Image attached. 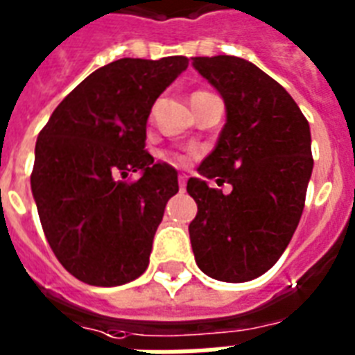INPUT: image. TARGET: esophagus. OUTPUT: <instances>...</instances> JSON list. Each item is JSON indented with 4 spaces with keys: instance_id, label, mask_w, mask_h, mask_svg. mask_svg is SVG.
I'll return each instance as SVG.
<instances>
[{
    "instance_id": "esophagus-1",
    "label": "esophagus",
    "mask_w": 355,
    "mask_h": 355,
    "mask_svg": "<svg viewBox=\"0 0 355 355\" xmlns=\"http://www.w3.org/2000/svg\"><path fill=\"white\" fill-rule=\"evenodd\" d=\"M186 180H188V177L186 175H178V188H180V191H184L186 189Z\"/></svg>"
}]
</instances>
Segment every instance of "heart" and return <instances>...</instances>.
Segmentation results:
<instances>
[{
	"mask_svg": "<svg viewBox=\"0 0 355 355\" xmlns=\"http://www.w3.org/2000/svg\"><path fill=\"white\" fill-rule=\"evenodd\" d=\"M197 94H205V92H197ZM193 96H195V94H193ZM167 158H169L171 162H175V164H180V166L188 162V158H186V156L177 155V153H173V155H167Z\"/></svg>",
	"mask_w": 355,
	"mask_h": 355,
	"instance_id": "obj_1",
	"label": "heart"
}]
</instances>
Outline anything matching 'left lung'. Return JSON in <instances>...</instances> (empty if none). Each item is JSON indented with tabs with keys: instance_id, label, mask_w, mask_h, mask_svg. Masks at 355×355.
<instances>
[{
	"instance_id": "8db88e82",
	"label": "left lung",
	"mask_w": 355,
	"mask_h": 355,
	"mask_svg": "<svg viewBox=\"0 0 355 355\" xmlns=\"http://www.w3.org/2000/svg\"><path fill=\"white\" fill-rule=\"evenodd\" d=\"M195 69L217 88L227 123L216 149L189 178L197 202L189 223L195 261L210 278L248 282L278 261L302 216L313 169L309 123L286 88L248 60L230 55L195 57Z\"/></svg>"
}]
</instances>
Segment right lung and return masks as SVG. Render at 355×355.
<instances>
[{
    "mask_svg": "<svg viewBox=\"0 0 355 355\" xmlns=\"http://www.w3.org/2000/svg\"><path fill=\"white\" fill-rule=\"evenodd\" d=\"M188 57L119 58L88 75L36 139L31 189L49 247L77 280L123 286L144 275L177 171L145 150L150 108ZM141 171L138 181H125Z\"/></svg>",
    "mask_w": 355,
    "mask_h": 355,
    "instance_id": "add662e5",
    "label": "right lung"
}]
</instances>
